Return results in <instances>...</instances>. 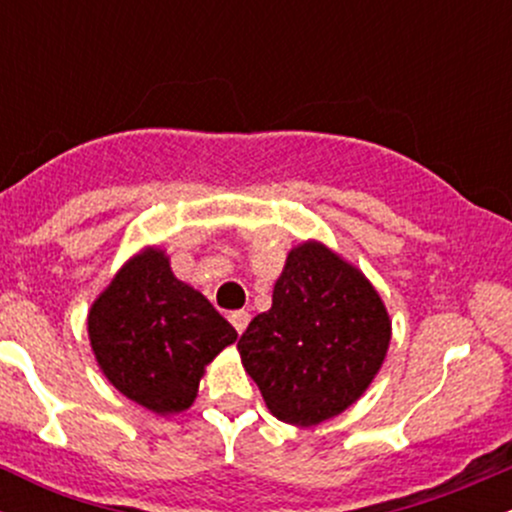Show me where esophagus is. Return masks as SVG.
<instances>
[{"label": "esophagus", "instance_id": "34e87169", "mask_svg": "<svg viewBox=\"0 0 512 512\" xmlns=\"http://www.w3.org/2000/svg\"><path fill=\"white\" fill-rule=\"evenodd\" d=\"M228 320H231V325L236 327L238 334H243V330L248 327V322H250V313L248 310H233V313L228 315Z\"/></svg>", "mask_w": 512, "mask_h": 512}]
</instances>
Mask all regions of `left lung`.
I'll list each match as a JSON object with an SVG mask.
<instances>
[{"instance_id": "left-lung-1", "label": "left lung", "mask_w": 512, "mask_h": 512, "mask_svg": "<svg viewBox=\"0 0 512 512\" xmlns=\"http://www.w3.org/2000/svg\"><path fill=\"white\" fill-rule=\"evenodd\" d=\"M387 344L390 317L366 276L325 245L303 243L238 351L276 419L315 426L363 395Z\"/></svg>"}]
</instances>
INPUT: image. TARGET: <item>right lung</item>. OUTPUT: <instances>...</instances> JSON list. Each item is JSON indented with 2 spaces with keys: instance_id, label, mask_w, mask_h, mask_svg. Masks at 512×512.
<instances>
[{
  "instance_id": "1",
  "label": "right lung",
  "mask_w": 512,
  "mask_h": 512,
  "mask_svg": "<svg viewBox=\"0 0 512 512\" xmlns=\"http://www.w3.org/2000/svg\"><path fill=\"white\" fill-rule=\"evenodd\" d=\"M98 366L122 395L156 414L190 407L204 366L238 332L170 272L163 252L129 260L88 313Z\"/></svg>"
}]
</instances>
